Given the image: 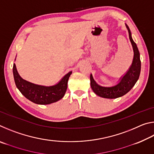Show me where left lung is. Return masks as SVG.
Instances as JSON below:
<instances>
[{
	"instance_id": "left-lung-1",
	"label": "left lung",
	"mask_w": 154,
	"mask_h": 154,
	"mask_svg": "<svg viewBox=\"0 0 154 154\" xmlns=\"http://www.w3.org/2000/svg\"><path fill=\"white\" fill-rule=\"evenodd\" d=\"M129 33V38L134 50V58L131 66L126 74L122 78L120 82L113 87H102L98 85L90 75V85L92 90L96 95L106 98H116L126 94L132 89L139 79L140 72V54L137 44L134 42L131 36L130 28L126 25Z\"/></svg>"
}]
</instances>
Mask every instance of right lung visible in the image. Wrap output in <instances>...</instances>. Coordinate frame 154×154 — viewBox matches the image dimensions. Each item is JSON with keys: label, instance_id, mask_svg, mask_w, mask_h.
I'll return each instance as SVG.
<instances>
[{"label": "right lung", "instance_id": "obj_1", "mask_svg": "<svg viewBox=\"0 0 154 154\" xmlns=\"http://www.w3.org/2000/svg\"><path fill=\"white\" fill-rule=\"evenodd\" d=\"M13 73L15 85L26 98L38 105H48L57 102L64 96L68 80L72 72L65 75L58 84L49 87L36 85L23 79L18 74L15 64L13 66Z\"/></svg>", "mask_w": 154, "mask_h": 154}]
</instances>
